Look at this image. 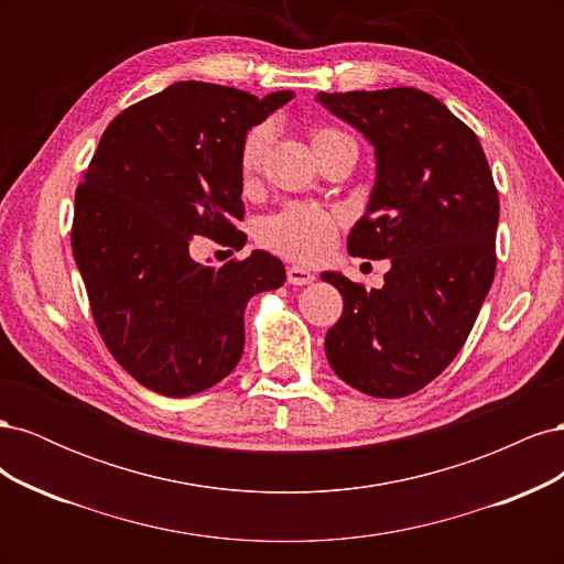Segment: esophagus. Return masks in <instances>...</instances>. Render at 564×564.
Listing matches in <instances>:
<instances>
[{"instance_id": "obj_1", "label": "esophagus", "mask_w": 564, "mask_h": 564, "mask_svg": "<svg viewBox=\"0 0 564 564\" xmlns=\"http://www.w3.org/2000/svg\"><path fill=\"white\" fill-rule=\"evenodd\" d=\"M313 280H315V275H313L308 268H301V265H289L286 268V282L289 284L303 286V284H311Z\"/></svg>"}]
</instances>
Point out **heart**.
<instances>
[{
  "label": "heart",
  "mask_w": 564,
  "mask_h": 564,
  "mask_svg": "<svg viewBox=\"0 0 564 564\" xmlns=\"http://www.w3.org/2000/svg\"><path fill=\"white\" fill-rule=\"evenodd\" d=\"M340 139H350V135L327 124H317L311 129V141L315 152ZM268 145H270L268 124H256L242 135L240 150H237V172H240L242 183L249 185L259 178ZM338 228H340V216L336 212L324 209L319 204L294 202V204H286V207H282L278 214L263 218L256 237H259V242L265 249L284 256V259L301 261V263H317L332 251Z\"/></svg>",
  "instance_id": "obj_1"
}]
</instances>
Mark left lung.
I'll list each match as a JSON object with an SVG mask.
<instances>
[{
	"label": "left lung",
	"instance_id": "obj_1",
	"mask_svg": "<svg viewBox=\"0 0 564 564\" xmlns=\"http://www.w3.org/2000/svg\"><path fill=\"white\" fill-rule=\"evenodd\" d=\"M317 100L377 152V185L348 251L392 265L381 289L324 272L344 296L324 350L348 386L406 398L449 367L482 308L497 272V185L475 131L431 94L319 91Z\"/></svg>",
	"mask_w": 564,
	"mask_h": 564
}]
</instances>
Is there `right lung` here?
I'll list each match as a JSON object with an SVG mask.
<instances>
[{
    "instance_id": "1",
    "label": "right lung",
    "mask_w": 564,
    "mask_h": 564,
    "mask_svg": "<svg viewBox=\"0 0 564 564\" xmlns=\"http://www.w3.org/2000/svg\"><path fill=\"white\" fill-rule=\"evenodd\" d=\"M292 98L176 82L119 112L75 193L70 242L96 329L141 386L187 398L224 381L245 350V305L284 284L253 251L220 268L193 261L199 237L242 249L237 150Z\"/></svg>"
}]
</instances>
